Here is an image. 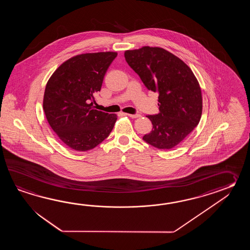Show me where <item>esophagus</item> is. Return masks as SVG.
I'll return each mask as SVG.
<instances>
[{
  "instance_id": "obj_1",
  "label": "esophagus",
  "mask_w": 250,
  "mask_h": 250,
  "mask_svg": "<svg viewBox=\"0 0 250 250\" xmlns=\"http://www.w3.org/2000/svg\"><path fill=\"white\" fill-rule=\"evenodd\" d=\"M126 115L128 116V117L133 118V119H136V118H139L141 115L140 114H128V113H126Z\"/></svg>"
}]
</instances>
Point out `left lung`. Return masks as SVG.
Listing matches in <instances>:
<instances>
[{"label": "left lung", "instance_id": "left-lung-1", "mask_svg": "<svg viewBox=\"0 0 250 250\" xmlns=\"http://www.w3.org/2000/svg\"><path fill=\"white\" fill-rule=\"evenodd\" d=\"M130 68L148 90L158 92L160 112L147 115L153 129L143 139L164 150L175 147L197 127L202 115V93L191 69L164 48L143 46L124 53Z\"/></svg>", "mask_w": 250, "mask_h": 250}]
</instances>
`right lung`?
<instances>
[{
	"instance_id": "right-lung-1",
	"label": "right lung",
	"mask_w": 250,
	"mask_h": 250,
	"mask_svg": "<svg viewBox=\"0 0 250 250\" xmlns=\"http://www.w3.org/2000/svg\"><path fill=\"white\" fill-rule=\"evenodd\" d=\"M116 52L82 53L61 64L45 86L42 108L49 125L69 148L85 152L109 136L116 114L95 109V93Z\"/></svg>"
}]
</instances>
